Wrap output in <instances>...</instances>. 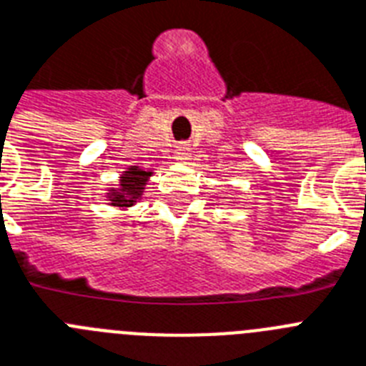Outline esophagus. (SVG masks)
I'll use <instances>...</instances> for the list:
<instances>
[{"instance_id":"obj_1","label":"esophagus","mask_w":366,"mask_h":366,"mask_svg":"<svg viewBox=\"0 0 366 366\" xmlns=\"http://www.w3.org/2000/svg\"><path fill=\"white\" fill-rule=\"evenodd\" d=\"M189 158V147L186 144H180L179 147L174 149V160L177 162H186Z\"/></svg>"}]
</instances>
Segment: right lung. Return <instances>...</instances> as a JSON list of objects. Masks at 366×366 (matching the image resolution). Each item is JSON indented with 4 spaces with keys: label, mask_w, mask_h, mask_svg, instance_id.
Returning a JSON list of instances; mask_svg holds the SVG:
<instances>
[{
    "label": "right lung",
    "mask_w": 366,
    "mask_h": 366,
    "mask_svg": "<svg viewBox=\"0 0 366 366\" xmlns=\"http://www.w3.org/2000/svg\"><path fill=\"white\" fill-rule=\"evenodd\" d=\"M151 171L139 169L138 165H132L129 167V171H125L119 180V187L116 189H110V202L114 206H122V208H129V206L134 204L136 201L142 195V189H144L145 182L151 177Z\"/></svg>",
    "instance_id": "1"
}]
</instances>
